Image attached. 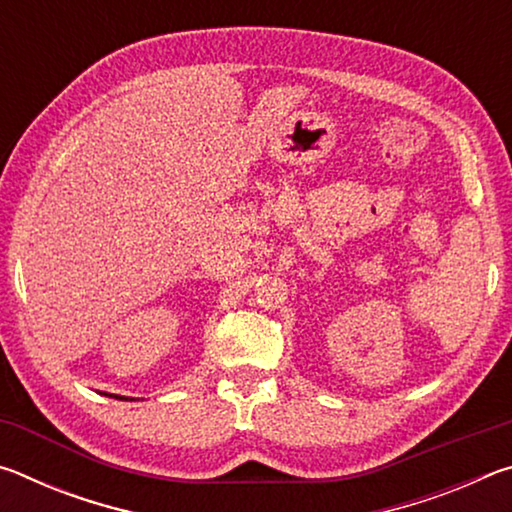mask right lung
Listing matches in <instances>:
<instances>
[{"label": "right lung", "instance_id": "obj_1", "mask_svg": "<svg viewBox=\"0 0 512 512\" xmlns=\"http://www.w3.org/2000/svg\"><path fill=\"white\" fill-rule=\"evenodd\" d=\"M103 395H108V393H103ZM108 397H117V400H128V397H121V395H108Z\"/></svg>", "mask_w": 512, "mask_h": 512}]
</instances>
